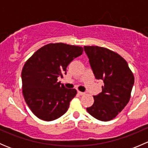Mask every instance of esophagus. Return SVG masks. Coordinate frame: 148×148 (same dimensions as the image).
<instances>
[{
    "mask_svg": "<svg viewBox=\"0 0 148 148\" xmlns=\"http://www.w3.org/2000/svg\"><path fill=\"white\" fill-rule=\"evenodd\" d=\"M77 93H78V95H80V96H82V95H85V93H84V92H79V91H78V92H77Z\"/></svg>",
    "mask_w": 148,
    "mask_h": 148,
    "instance_id": "obj_1",
    "label": "esophagus"
}]
</instances>
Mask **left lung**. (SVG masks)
I'll return each mask as SVG.
<instances>
[{"mask_svg": "<svg viewBox=\"0 0 148 148\" xmlns=\"http://www.w3.org/2000/svg\"><path fill=\"white\" fill-rule=\"evenodd\" d=\"M97 79L104 86L86 111L101 121L114 119L129 102L135 78L126 61L118 53L99 46H84Z\"/></svg>", "mask_w": 148, "mask_h": 148, "instance_id": "1", "label": "left lung"}]
</instances>
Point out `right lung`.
Masks as SVG:
<instances>
[{
	"instance_id": "right-lung-1",
	"label": "right lung",
	"mask_w": 148,
	"mask_h": 148,
	"mask_svg": "<svg viewBox=\"0 0 148 148\" xmlns=\"http://www.w3.org/2000/svg\"><path fill=\"white\" fill-rule=\"evenodd\" d=\"M82 53L81 46L49 44L26 61L21 72L23 95L28 107L38 118L52 121L67 111L77 90L66 88L58 78H63L67 66Z\"/></svg>"
}]
</instances>
